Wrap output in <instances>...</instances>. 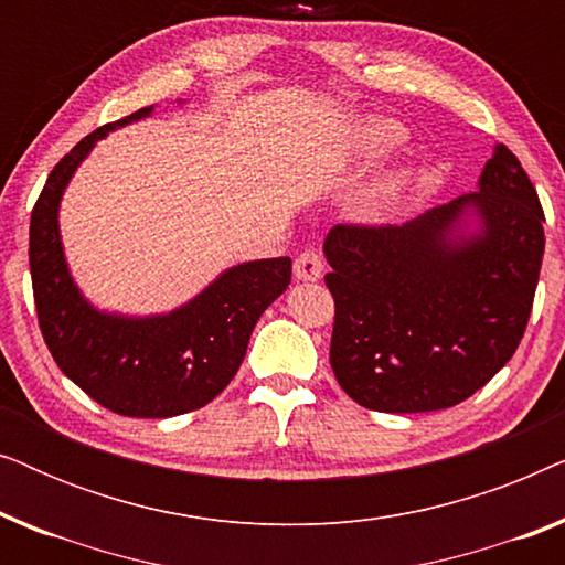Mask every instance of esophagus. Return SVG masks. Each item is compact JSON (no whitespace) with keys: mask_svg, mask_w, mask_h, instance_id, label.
<instances>
[{"mask_svg":"<svg viewBox=\"0 0 565 565\" xmlns=\"http://www.w3.org/2000/svg\"><path fill=\"white\" fill-rule=\"evenodd\" d=\"M292 273H296L298 280H308V282H316L319 277L323 275V262H321V254L313 252V249H306L300 252L296 257V265H292Z\"/></svg>","mask_w":565,"mask_h":565,"instance_id":"esophagus-1","label":"esophagus"}]
</instances>
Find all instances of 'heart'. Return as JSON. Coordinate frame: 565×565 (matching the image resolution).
<instances>
[{"label":"heart","mask_w":565,"mask_h":565,"mask_svg":"<svg viewBox=\"0 0 565 565\" xmlns=\"http://www.w3.org/2000/svg\"><path fill=\"white\" fill-rule=\"evenodd\" d=\"M370 138H373L375 146H388L398 138V134L388 126H373L370 128ZM406 177L404 174H388L385 180L375 184V190L370 192L367 198V211L373 215H383L393 211V205H398V200L404 198L406 192Z\"/></svg>","instance_id":"1"}]
</instances>
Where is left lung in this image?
Returning <instances> with one entry per match:
<instances>
[{
  "label": "left lung",
  "mask_w": 565,
  "mask_h": 565,
  "mask_svg": "<svg viewBox=\"0 0 565 565\" xmlns=\"http://www.w3.org/2000/svg\"><path fill=\"white\" fill-rule=\"evenodd\" d=\"M543 223L527 172L499 143L476 192L404 226L331 228L329 362L347 396L373 412L419 414L483 388L527 329Z\"/></svg>",
  "instance_id": "8db88e82"
}]
</instances>
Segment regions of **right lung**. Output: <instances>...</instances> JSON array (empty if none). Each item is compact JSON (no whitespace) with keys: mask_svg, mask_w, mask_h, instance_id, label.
I'll use <instances>...</instances> for the list:
<instances>
[{"mask_svg":"<svg viewBox=\"0 0 565 565\" xmlns=\"http://www.w3.org/2000/svg\"><path fill=\"white\" fill-rule=\"evenodd\" d=\"M153 105L84 136L53 167L30 215V277L38 323L61 373L99 406L138 419H167L211 404L242 365L254 323L290 285V257L244 262L172 313L97 311L66 267L58 205L76 167L99 138L149 118Z\"/></svg>","mask_w":565,"mask_h":565,"instance_id":"obj_1","label":"right lung"}]
</instances>
